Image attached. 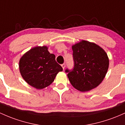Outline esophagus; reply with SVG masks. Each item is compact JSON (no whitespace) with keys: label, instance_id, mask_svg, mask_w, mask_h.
<instances>
[{"label":"esophagus","instance_id":"obj_1","mask_svg":"<svg viewBox=\"0 0 125 125\" xmlns=\"http://www.w3.org/2000/svg\"><path fill=\"white\" fill-rule=\"evenodd\" d=\"M61 66H62V67L63 69H65V66H66V65H65V63L62 64Z\"/></svg>","mask_w":125,"mask_h":125}]
</instances>
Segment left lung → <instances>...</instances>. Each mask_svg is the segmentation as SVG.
Returning a JSON list of instances; mask_svg holds the SVG:
<instances>
[{"mask_svg":"<svg viewBox=\"0 0 125 125\" xmlns=\"http://www.w3.org/2000/svg\"><path fill=\"white\" fill-rule=\"evenodd\" d=\"M72 50L73 68L65 70L70 83L82 92L97 87L109 68L107 54L98 45L84 40L73 45Z\"/></svg>","mask_w":125,"mask_h":125,"instance_id":"1","label":"left lung"}]
</instances>
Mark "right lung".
<instances>
[{
  "instance_id": "1",
  "label": "right lung",
  "mask_w": 125,
  "mask_h": 125,
  "mask_svg": "<svg viewBox=\"0 0 125 125\" xmlns=\"http://www.w3.org/2000/svg\"><path fill=\"white\" fill-rule=\"evenodd\" d=\"M46 46L32 48L20 60V71L28 84L37 89H42L54 81L63 68L56 62L55 55L50 54Z\"/></svg>"
}]
</instances>
